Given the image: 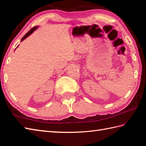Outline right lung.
I'll use <instances>...</instances> for the list:
<instances>
[{"label":"right lung","mask_w":146,"mask_h":146,"mask_svg":"<svg viewBox=\"0 0 146 146\" xmlns=\"http://www.w3.org/2000/svg\"><path fill=\"white\" fill-rule=\"evenodd\" d=\"M38 26H35V27H34L33 28H32L31 29H30V30L29 31L27 32V33L25 35H24V36H23V38L21 39V41H24V39H25L26 38H27V37H28L29 36H30L31 35V34H32L34 31H35V30H36L37 29H38ZM17 47H18V46H17ZM16 48H15V49H16Z\"/></svg>","instance_id":"right-lung-1"}]
</instances>
